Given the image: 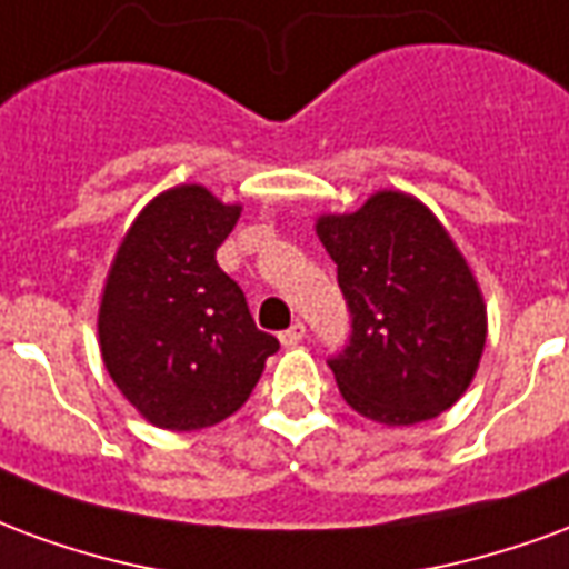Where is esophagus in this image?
Masks as SVG:
<instances>
[{
    "label": "esophagus",
    "instance_id": "obj_1",
    "mask_svg": "<svg viewBox=\"0 0 569 569\" xmlns=\"http://www.w3.org/2000/svg\"><path fill=\"white\" fill-rule=\"evenodd\" d=\"M281 346H297V342H302L306 339V325H300V321H293V325L284 330V333H279Z\"/></svg>",
    "mask_w": 569,
    "mask_h": 569
}]
</instances>
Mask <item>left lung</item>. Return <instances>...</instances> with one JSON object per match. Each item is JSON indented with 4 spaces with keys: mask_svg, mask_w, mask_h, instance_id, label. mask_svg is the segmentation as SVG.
<instances>
[{
    "mask_svg": "<svg viewBox=\"0 0 569 569\" xmlns=\"http://www.w3.org/2000/svg\"><path fill=\"white\" fill-rule=\"evenodd\" d=\"M351 309V339L330 360L358 416L409 427L458 403L479 370L488 309L467 257L425 202L376 190L351 214H321Z\"/></svg>",
    "mask_w": 569,
    "mask_h": 569,
    "instance_id": "obj_1",
    "label": "left lung"
}]
</instances>
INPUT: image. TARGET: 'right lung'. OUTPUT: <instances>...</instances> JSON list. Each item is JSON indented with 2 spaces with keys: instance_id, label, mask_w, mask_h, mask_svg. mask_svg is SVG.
Here are the masks:
<instances>
[{
  "instance_id": "right-lung-1",
  "label": "right lung",
  "mask_w": 569,
  "mask_h": 569,
  "mask_svg": "<svg viewBox=\"0 0 569 569\" xmlns=\"http://www.w3.org/2000/svg\"><path fill=\"white\" fill-rule=\"evenodd\" d=\"M239 214V202L178 184L136 214L111 260L99 351L118 391L153 427L188 433L230 418L279 351L214 260Z\"/></svg>"
}]
</instances>
